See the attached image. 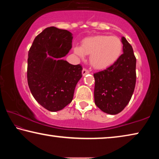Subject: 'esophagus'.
I'll list each match as a JSON object with an SVG mask.
<instances>
[{"mask_svg": "<svg viewBox=\"0 0 159 159\" xmlns=\"http://www.w3.org/2000/svg\"><path fill=\"white\" fill-rule=\"evenodd\" d=\"M89 73H90V71L89 70H88L87 69H83V70H82V74H83V75H86L87 74H89Z\"/></svg>", "mask_w": 159, "mask_h": 159, "instance_id": "obj_1", "label": "esophagus"}]
</instances>
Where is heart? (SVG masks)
Returning <instances> with one entry per match:
<instances>
[{
    "mask_svg": "<svg viewBox=\"0 0 159 159\" xmlns=\"http://www.w3.org/2000/svg\"><path fill=\"white\" fill-rule=\"evenodd\" d=\"M74 52L82 59L85 54L90 55L92 66L97 69H104L119 59L122 52V43L116 36L96 35L84 39L81 47H75Z\"/></svg>",
    "mask_w": 159,
    "mask_h": 159,
    "instance_id": "b5f03b06",
    "label": "heart"
}]
</instances>
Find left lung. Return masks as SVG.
<instances>
[{
	"label": "left lung",
	"instance_id": "left-lung-1",
	"mask_svg": "<svg viewBox=\"0 0 159 159\" xmlns=\"http://www.w3.org/2000/svg\"><path fill=\"white\" fill-rule=\"evenodd\" d=\"M123 54L105 70L93 74L95 103L102 112L116 115L129 103L136 84V57L132 47L122 37Z\"/></svg>",
	"mask_w": 159,
	"mask_h": 159
}]
</instances>
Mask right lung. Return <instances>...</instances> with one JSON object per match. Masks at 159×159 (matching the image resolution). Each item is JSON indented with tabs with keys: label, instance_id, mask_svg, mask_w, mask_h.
<instances>
[{
	"label": "right lung",
	"instance_id": "obj_1",
	"mask_svg": "<svg viewBox=\"0 0 159 159\" xmlns=\"http://www.w3.org/2000/svg\"><path fill=\"white\" fill-rule=\"evenodd\" d=\"M72 34L49 27L35 37L28 52L27 83L34 99L51 112L62 110L72 101L82 77L80 64L61 59L72 47Z\"/></svg>",
	"mask_w": 159,
	"mask_h": 159
}]
</instances>
